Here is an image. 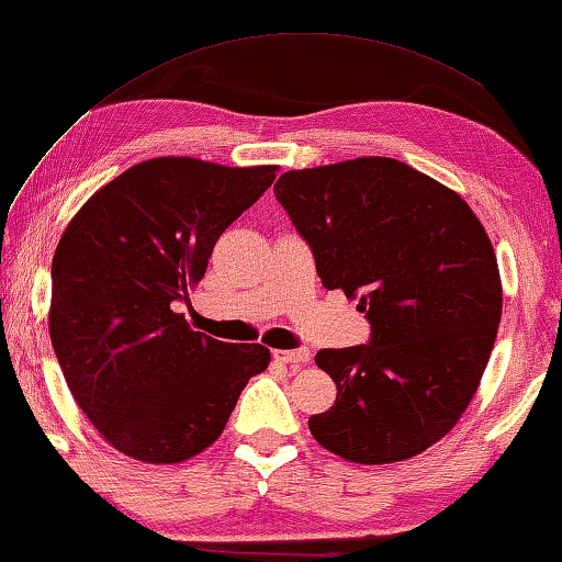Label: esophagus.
Here are the masks:
<instances>
[{
	"instance_id": "obj_1",
	"label": "esophagus",
	"mask_w": 562,
	"mask_h": 562,
	"mask_svg": "<svg viewBox=\"0 0 562 562\" xmlns=\"http://www.w3.org/2000/svg\"><path fill=\"white\" fill-rule=\"evenodd\" d=\"M272 358L284 364H307L310 362V350L307 347H297V350H274Z\"/></svg>"
}]
</instances>
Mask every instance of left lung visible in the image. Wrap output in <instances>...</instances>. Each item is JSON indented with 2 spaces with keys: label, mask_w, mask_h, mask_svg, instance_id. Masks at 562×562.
Here are the masks:
<instances>
[{
  "label": "left lung",
  "mask_w": 562,
  "mask_h": 562,
  "mask_svg": "<svg viewBox=\"0 0 562 562\" xmlns=\"http://www.w3.org/2000/svg\"><path fill=\"white\" fill-rule=\"evenodd\" d=\"M274 194L325 288L358 297L372 325L368 345L315 355L337 400L310 417V432L360 465L420 456L468 409L501 325L483 222L456 190L393 157L290 169Z\"/></svg>",
  "instance_id": "8db88e82"
}]
</instances>
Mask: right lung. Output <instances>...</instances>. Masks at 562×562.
Masks as SVG:
<instances>
[{"instance_id":"right-lung-1","label":"right lung","mask_w":562,"mask_h":562,"mask_svg":"<svg viewBox=\"0 0 562 562\" xmlns=\"http://www.w3.org/2000/svg\"><path fill=\"white\" fill-rule=\"evenodd\" d=\"M278 165L155 157L89 198L52 260L49 337L67 387L132 460L175 465L215 442L265 345L194 333L180 313L220 235L262 198Z\"/></svg>"}]
</instances>
